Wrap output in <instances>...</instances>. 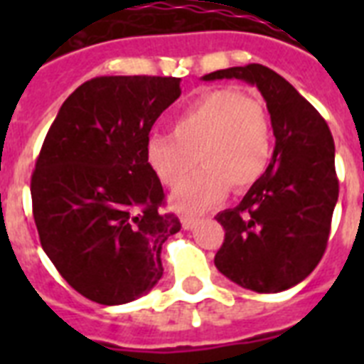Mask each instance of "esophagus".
Here are the masks:
<instances>
[{"label":"esophagus","instance_id":"34e87169","mask_svg":"<svg viewBox=\"0 0 364 364\" xmlns=\"http://www.w3.org/2000/svg\"><path fill=\"white\" fill-rule=\"evenodd\" d=\"M196 223H198V217H193V215H183L181 217V225L185 230H191V228L196 227Z\"/></svg>","mask_w":364,"mask_h":364}]
</instances>
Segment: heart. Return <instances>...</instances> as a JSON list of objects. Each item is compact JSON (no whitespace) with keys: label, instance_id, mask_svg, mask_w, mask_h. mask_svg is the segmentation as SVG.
Segmentation results:
<instances>
[{"label":"heart","instance_id":"1","mask_svg":"<svg viewBox=\"0 0 364 364\" xmlns=\"http://www.w3.org/2000/svg\"><path fill=\"white\" fill-rule=\"evenodd\" d=\"M170 134H154L145 143V159L173 196L179 211L198 213L217 204L228 187L242 193L253 187L268 170L274 153V134L266 105L234 88L208 90L191 100L170 119Z\"/></svg>","mask_w":364,"mask_h":364}]
</instances>
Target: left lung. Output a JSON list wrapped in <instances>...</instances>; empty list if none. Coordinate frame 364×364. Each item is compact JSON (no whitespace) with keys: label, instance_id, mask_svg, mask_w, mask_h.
Instances as JSON below:
<instances>
[{"label":"left lung","instance_id":"obj_1","mask_svg":"<svg viewBox=\"0 0 364 364\" xmlns=\"http://www.w3.org/2000/svg\"><path fill=\"white\" fill-rule=\"evenodd\" d=\"M202 79L255 85L276 136L264 176L236 208L215 217L225 228V242L215 255L217 270L255 293L294 287L319 264L338 200L331 130L316 107L266 65L228 68Z\"/></svg>","mask_w":364,"mask_h":364}]
</instances>
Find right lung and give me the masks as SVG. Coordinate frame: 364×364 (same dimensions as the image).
I'll return each mask as SVG.
<instances>
[{"label":"right lung","instance_id":"add662e5","mask_svg":"<svg viewBox=\"0 0 364 364\" xmlns=\"http://www.w3.org/2000/svg\"><path fill=\"white\" fill-rule=\"evenodd\" d=\"M177 77L82 82L48 128L31 176L43 251L77 293L104 306L139 299L162 277L160 251L181 230L145 143L179 96Z\"/></svg>","mask_w":364,"mask_h":364}]
</instances>
